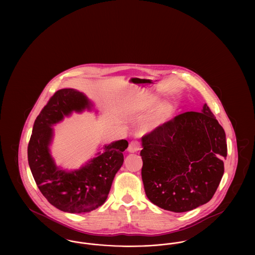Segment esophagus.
<instances>
[{"label":"esophagus","mask_w":255,"mask_h":255,"mask_svg":"<svg viewBox=\"0 0 255 255\" xmlns=\"http://www.w3.org/2000/svg\"><path fill=\"white\" fill-rule=\"evenodd\" d=\"M140 150V142L138 140H132L128 146V151L131 153H135Z\"/></svg>","instance_id":"34e87169"}]
</instances>
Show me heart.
Segmentation results:
<instances>
[{
	"mask_svg": "<svg viewBox=\"0 0 255 255\" xmlns=\"http://www.w3.org/2000/svg\"><path fill=\"white\" fill-rule=\"evenodd\" d=\"M157 105V101L152 100L146 105V109H153ZM172 113V106L170 104H163L159 106L155 114L149 119V121L146 122L145 128L146 131H151L158 127V125L162 124L170 117Z\"/></svg>",
	"mask_w": 255,
	"mask_h": 255,
	"instance_id": "1",
	"label": "heart"
}]
</instances>
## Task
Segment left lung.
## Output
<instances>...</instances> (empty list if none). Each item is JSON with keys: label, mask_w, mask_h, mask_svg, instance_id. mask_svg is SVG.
<instances>
[{"label": "left lung", "mask_w": 255, "mask_h": 255, "mask_svg": "<svg viewBox=\"0 0 255 255\" xmlns=\"http://www.w3.org/2000/svg\"><path fill=\"white\" fill-rule=\"evenodd\" d=\"M141 177L147 198L173 212L206 204L224 175L226 133L205 104L202 113L186 112L142 136Z\"/></svg>", "instance_id": "left-lung-1"}]
</instances>
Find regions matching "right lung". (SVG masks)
Listing matches in <instances>:
<instances>
[{"instance_id":"right-lung-1","label":"right lung","mask_w":255,"mask_h":255,"mask_svg":"<svg viewBox=\"0 0 255 255\" xmlns=\"http://www.w3.org/2000/svg\"><path fill=\"white\" fill-rule=\"evenodd\" d=\"M91 108V102L74 89H61L49 98L37 117L27 146L28 164L41 193L49 204L65 212L85 213L97 209L106 201L115 175L123 164L125 139L104 147L79 170L58 169L49 154L51 125L73 111Z\"/></svg>"}]
</instances>
